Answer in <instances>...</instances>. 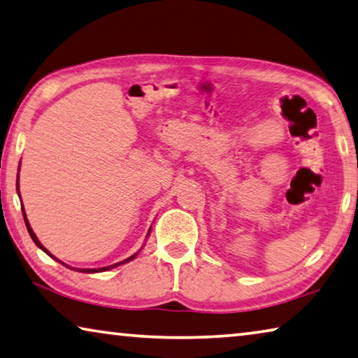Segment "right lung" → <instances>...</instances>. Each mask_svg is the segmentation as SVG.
Listing matches in <instances>:
<instances>
[{
	"instance_id": "right-lung-1",
	"label": "right lung",
	"mask_w": 358,
	"mask_h": 358,
	"mask_svg": "<svg viewBox=\"0 0 358 358\" xmlns=\"http://www.w3.org/2000/svg\"><path fill=\"white\" fill-rule=\"evenodd\" d=\"M17 189H19V180H17ZM22 213H24V220H25V224H27V229H28V234H30V237H31V239H33V242H35L36 243V245L39 247V248H41V250L43 252H46L48 255H49V257L50 258H54L52 257V255H50L48 250H46V248H44L43 245H41V242H39L38 241V237L35 236V232H33V229L30 228V223H28V220H27V215H25V210H24V207H22ZM137 255H138V252L137 253H135V255H132V257H129V258H126V259H124V261H121V263H116V264H111V266H106V268H99V269H79V271H81V272H103V271H108V269H113V268H116V266H119V264H124V263H129V261H132L135 257H137ZM54 259H57V258H54ZM57 261H59V259H57ZM60 263H62V261H60ZM62 264H64V263H62ZM73 269V268H71Z\"/></svg>"
}]
</instances>
